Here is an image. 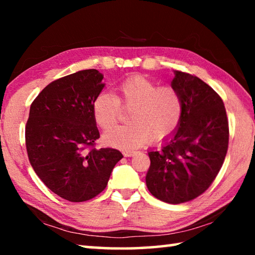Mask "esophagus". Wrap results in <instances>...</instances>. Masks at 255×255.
Returning a JSON list of instances; mask_svg holds the SVG:
<instances>
[{"instance_id": "34e87169", "label": "esophagus", "mask_w": 255, "mask_h": 255, "mask_svg": "<svg viewBox=\"0 0 255 255\" xmlns=\"http://www.w3.org/2000/svg\"><path fill=\"white\" fill-rule=\"evenodd\" d=\"M123 154H124L125 157H130V156H133V155L136 154V150H124Z\"/></svg>"}]
</instances>
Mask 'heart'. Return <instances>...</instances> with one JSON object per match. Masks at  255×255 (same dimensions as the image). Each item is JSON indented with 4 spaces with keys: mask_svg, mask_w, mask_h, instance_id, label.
I'll use <instances>...</instances> for the list:
<instances>
[{
    "mask_svg": "<svg viewBox=\"0 0 255 255\" xmlns=\"http://www.w3.org/2000/svg\"><path fill=\"white\" fill-rule=\"evenodd\" d=\"M118 96L101 92L94 98L92 114L101 129L117 123L120 107L131 109L128 126H119L102 136L110 147L132 149L150 140L158 144L170 138L178 129L183 112L182 99L171 86H157L143 75H132L117 86Z\"/></svg>",
    "mask_w": 255,
    "mask_h": 255,
    "instance_id": "b5f03b06",
    "label": "heart"
}]
</instances>
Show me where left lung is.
<instances>
[{"label":"left lung","instance_id":"1","mask_svg":"<svg viewBox=\"0 0 255 255\" xmlns=\"http://www.w3.org/2000/svg\"><path fill=\"white\" fill-rule=\"evenodd\" d=\"M171 86L182 99L178 129L162 148L149 150L146 185L167 204H182L213 183L228 148V120L224 102L199 77L174 71Z\"/></svg>","mask_w":255,"mask_h":255}]
</instances>
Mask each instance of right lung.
I'll use <instances>...</instances> for the list:
<instances>
[{"instance_id":"add662e5","label":"right lung","mask_w":255,"mask_h":255,"mask_svg":"<svg viewBox=\"0 0 255 255\" xmlns=\"http://www.w3.org/2000/svg\"><path fill=\"white\" fill-rule=\"evenodd\" d=\"M103 75L84 70L51 82L34 99L25 126L30 164L49 190L72 202L90 200L106 189L124 156L114 148H92L100 133L92 114Z\"/></svg>"}]
</instances>
